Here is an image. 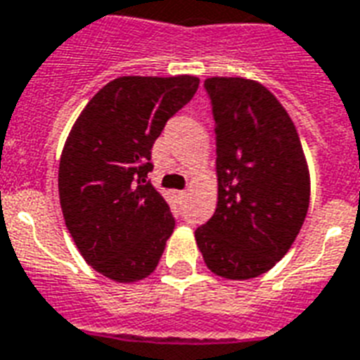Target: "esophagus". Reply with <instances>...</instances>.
Returning a JSON list of instances; mask_svg holds the SVG:
<instances>
[{"label": "esophagus", "mask_w": 360, "mask_h": 360, "mask_svg": "<svg viewBox=\"0 0 360 360\" xmlns=\"http://www.w3.org/2000/svg\"><path fill=\"white\" fill-rule=\"evenodd\" d=\"M176 195H178V199H184V197L188 195V191H176Z\"/></svg>", "instance_id": "1"}]
</instances>
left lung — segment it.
Instances as JSON below:
<instances>
[{"label":"left lung","mask_w":360,"mask_h":360,"mask_svg":"<svg viewBox=\"0 0 360 360\" xmlns=\"http://www.w3.org/2000/svg\"><path fill=\"white\" fill-rule=\"evenodd\" d=\"M218 202L195 229L210 271L245 281L292 247L309 207V170L292 119L258 81L209 77Z\"/></svg>","instance_id":"1"}]
</instances>
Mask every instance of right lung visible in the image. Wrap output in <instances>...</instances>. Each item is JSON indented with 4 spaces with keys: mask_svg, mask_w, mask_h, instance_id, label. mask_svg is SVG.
<instances>
[{
    "mask_svg": "<svg viewBox=\"0 0 360 360\" xmlns=\"http://www.w3.org/2000/svg\"><path fill=\"white\" fill-rule=\"evenodd\" d=\"M193 75H125L100 89L70 131L58 195L68 231L89 266L117 283L148 277L174 218L148 180L151 148L195 94Z\"/></svg>",
    "mask_w": 360,
    "mask_h": 360,
    "instance_id": "add662e5",
    "label": "right lung"
}]
</instances>
